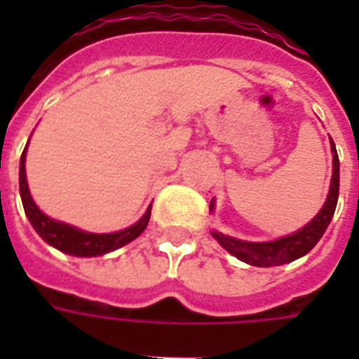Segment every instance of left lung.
Here are the masks:
<instances>
[{"label":"left lung","instance_id":"obj_1","mask_svg":"<svg viewBox=\"0 0 359 359\" xmlns=\"http://www.w3.org/2000/svg\"><path fill=\"white\" fill-rule=\"evenodd\" d=\"M332 149V179L331 188H329V196L325 200V205L321 211L317 213L316 217L309 221L308 225L296 231L294 234L283 236L278 241L271 242H246L226 236L223 233L213 231V238L223 246V248L233 254L234 257H238L241 262L256 267H275V265L290 264L298 257L306 256L309 250L316 246L319 238L323 236L327 231V226L331 223L334 210H337V202H339V156H337V148L331 140ZM210 210H213V202H211Z\"/></svg>","mask_w":359,"mask_h":359}]
</instances>
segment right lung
Segmentation results:
<instances>
[{
    "label": "right lung",
    "mask_w": 359,
    "mask_h": 359,
    "mask_svg": "<svg viewBox=\"0 0 359 359\" xmlns=\"http://www.w3.org/2000/svg\"><path fill=\"white\" fill-rule=\"evenodd\" d=\"M28 146V144H27ZM25 159H27V148L20 156V167H19V187H20V198H22V208L27 213L28 221L32 223L34 231L43 241L48 242L53 248L65 252L69 256L76 257H94V256H103L107 252L125 246L128 242H133L134 238H138L144 229L148 226L149 213H151V205L148 211L144 213V217L134 223L133 226H128L125 231H118V233H109V234H94L81 231L73 225H67L61 221L48 217L46 213L40 211V208L36 205L30 190H28L27 182V169H25Z\"/></svg>",
    "instance_id": "add662e5"
}]
</instances>
